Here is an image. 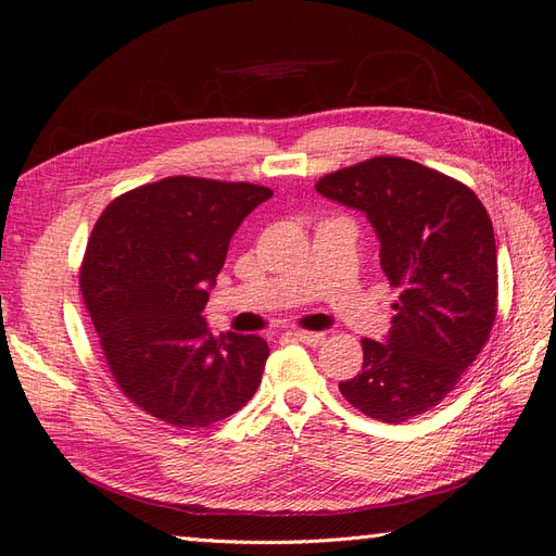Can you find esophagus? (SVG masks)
Wrapping results in <instances>:
<instances>
[{"label": "esophagus", "mask_w": 556, "mask_h": 556, "mask_svg": "<svg viewBox=\"0 0 556 556\" xmlns=\"http://www.w3.org/2000/svg\"><path fill=\"white\" fill-rule=\"evenodd\" d=\"M294 339L306 343V345H319L325 341V333L323 331H294Z\"/></svg>", "instance_id": "34e87169"}]
</instances>
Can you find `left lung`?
Segmentation results:
<instances>
[{
    "instance_id": "obj_1",
    "label": "left lung",
    "mask_w": 556,
    "mask_h": 556,
    "mask_svg": "<svg viewBox=\"0 0 556 556\" xmlns=\"http://www.w3.org/2000/svg\"><path fill=\"white\" fill-rule=\"evenodd\" d=\"M366 213L399 304L387 341L364 339L362 374L339 382L364 415L399 425L431 410L476 362L496 319L490 215L464 182L403 157H371L315 182Z\"/></svg>"
}]
</instances>
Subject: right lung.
Wrapping results in <instances>:
<instances>
[{"label":"right lung","instance_id":"right-lung-1","mask_svg":"<svg viewBox=\"0 0 556 556\" xmlns=\"http://www.w3.org/2000/svg\"><path fill=\"white\" fill-rule=\"evenodd\" d=\"M264 185L172 176L113 199L80 266V292L113 380L141 410L199 429L241 410L268 357L260 336H213L201 311Z\"/></svg>","mask_w":556,"mask_h":556}]
</instances>
